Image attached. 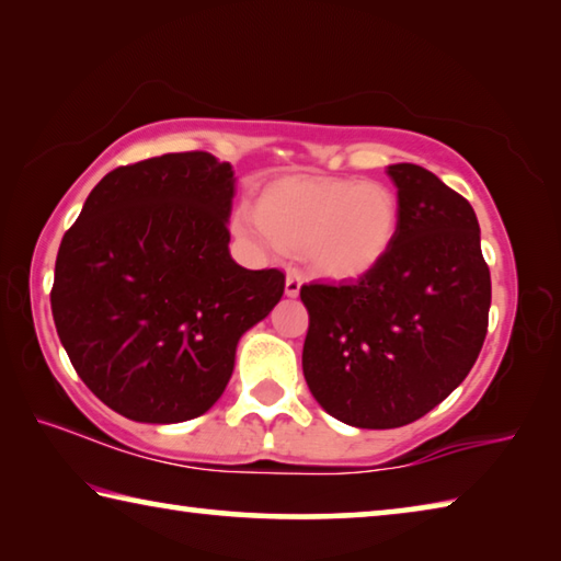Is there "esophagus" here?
I'll return each mask as SVG.
<instances>
[{
  "label": "esophagus",
  "instance_id": "1",
  "mask_svg": "<svg viewBox=\"0 0 561 561\" xmlns=\"http://www.w3.org/2000/svg\"><path fill=\"white\" fill-rule=\"evenodd\" d=\"M299 289H301V277L297 272H289L287 282H284V294L294 299V297H299Z\"/></svg>",
  "mask_w": 561,
  "mask_h": 561
}]
</instances>
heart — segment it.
Returning a JSON list of instances; mask_svg holds the SVG:
<instances>
[{"label":"heart","instance_id":"1","mask_svg":"<svg viewBox=\"0 0 561 561\" xmlns=\"http://www.w3.org/2000/svg\"><path fill=\"white\" fill-rule=\"evenodd\" d=\"M401 210L391 187L348 178L274 180L237 213L232 232L262 250L301 254L321 279L354 282L371 274L396 244Z\"/></svg>","mask_w":561,"mask_h":561}]
</instances>
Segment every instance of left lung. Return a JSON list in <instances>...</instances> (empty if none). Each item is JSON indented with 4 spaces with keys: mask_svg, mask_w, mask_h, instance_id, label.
<instances>
[{
    "mask_svg": "<svg viewBox=\"0 0 561 561\" xmlns=\"http://www.w3.org/2000/svg\"><path fill=\"white\" fill-rule=\"evenodd\" d=\"M396 244L354 284H307L301 368L311 396L354 428H401L458 388L488 334L490 270L470 203L431 170L386 168Z\"/></svg>",
    "mask_w": 561,
    "mask_h": 561,
    "instance_id": "left-lung-1",
    "label": "left lung"
}]
</instances>
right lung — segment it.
I'll list each match as a JSON object with an SVG mask.
<instances>
[{"instance_id": "1", "label": "right lung", "mask_w": 561, "mask_h": 561, "mask_svg": "<svg viewBox=\"0 0 561 561\" xmlns=\"http://www.w3.org/2000/svg\"><path fill=\"white\" fill-rule=\"evenodd\" d=\"M234 170L168 153L111 170L56 257L51 314L76 374L138 423H183L225 393L244 331L284 294L279 270L230 254Z\"/></svg>"}]
</instances>
